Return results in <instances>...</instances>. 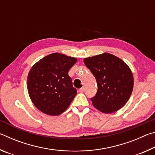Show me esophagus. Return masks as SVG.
I'll list each match as a JSON object with an SVG mask.
<instances>
[{"instance_id":"obj_1","label":"esophagus","mask_w":155,"mask_h":155,"mask_svg":"<svg viewBox=\"0 0 155 155\" xmlns=\"http://www.w3.org/2000/svg\"><path fill=\"white\" fill-rule=\"evenodd\" d=\"M84 90H85V87H82L79 89V91H80V92H83Z\"/></svg>"}]
</instances>
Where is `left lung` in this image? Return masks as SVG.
Instances as JSON below:
<instances>
[{
    "instance_id": "8db88e82",
    "label": "left lung",
    "mask_w": 155,
    "mask_h": 155,
    "mask_svg": "<svg viewBox=\"0 0 155 155\" xmlns=\"http://www.w3.org/2000/svg\"><path fill=\"white\" fill-rule=\"evenodd\" d=\"M84 63L96 78L98 91L91 98L100 111L111 114L127 103L133 88V77L129 67L118 57L109 53L88 57Z\"/></svg>"
}]
</instances>
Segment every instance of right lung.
Segmentation results:
<instances>
[{"mask_svg":"<svg viewBox=\"0 0 155 155\" xmlns=\"http://www.w3.org/2000/svg\"><path fill=\"white\" fill-rule=\"evenodd\" d=\"M77 59L64 54L52 53L31 68L27 89L33 103L40 111L50 115L62 114L77 95L68 75Z\"/></svg>","mask_w":155,"mask_h":155,"instance_id":"obj_1","label":"right lung"}]
</instances>
